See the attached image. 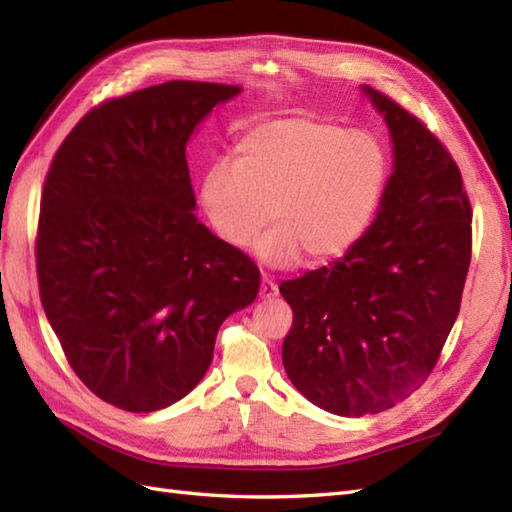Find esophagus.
<instances>
[{
  "label": "esophagus",
  "mask_w": 512,
  "mask_h": 512,
  "mask_svg": "<svg viewBox=\"0 0 512 512\" xmlns=\"http://www.w3.org/2000/svg\"><path fill=\"white\" fill-rule=\"evenodd\" d=\"M277 284L273 279H270L266 273L262 275V284H259V295H262V299H270V297H277Z\"/></svg>",
  "instance_id": "1"
}]
</instances>
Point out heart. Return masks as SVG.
<instances>
[{
  "instance_id": "obj_1",
  "label": "heart",
  "mask_w": 512,
  "mask_h": 512,
  "mask_svg": "<svg viewBox=\"0 0 512 512\" xmlns=\"http://www.w3.org/2000/svg\"><path fill=\"white\" fill-rule=\"evenodd\" d=\"M387 184V154L365 129L310 116L257 125L237 140L233 165H215L202 187L204 211L226 244L270 266L347 253L372 224Z\"/></svg>"
}]
</instances>
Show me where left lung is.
Instances as JSON below:
<instances>
[{"label": "left lung", "mask_w": 512, "mask_h": 512, "mask_svg": "<svg viewBox=\"0 0 512 512\" xmlns=\"http://www.w3.org/2000/svg\"><path fill=\"white\" fill-rule=\"evenodd\" d=\"M394 173L365 235L330 266L284 281L292 308L281 347L303 396L336 416L409 398L436 367L458 319L473 246V209L449 149L387 94Z\"/></svg>", "instance_id": "8db88e82"}]
</instances>
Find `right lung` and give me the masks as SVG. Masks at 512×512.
I'll return each instance as SVG.
<instances>
[{"mask_svg": "<svg viewBox=\"0 0 512 512\" xmlns=\"http://www.w3.org/2000/svg\"><path fill=\"white\" fill-rule=\"evenodd\" d=\"M237 85L167 81L92 107L54 154L39 297L74 374L110 405L165 409L200 383L259 268L195 220L187 140Z\"/></svg>", "mask_w": 512, "mask_h": 512, "instance_id": "1", "label": "right lung"}]
</instances>
